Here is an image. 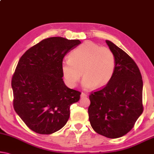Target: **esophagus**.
I'll list each match as a JSON object with an SVG mask.
<instances>
[{
	"label": "esophagus",
	"mask_w": 154,
	"mask_h": 154,
	"mask_svg": "<svg viewBox=\"0 0 154 154\" xmlns=\"http://www.w3.org/2000/svg\"><path fill=\"white\" fill-rule=\"evenodd\" d=\"M80 96H81V98H85V97H87V95L86 94H85V93H83V92H82Z\"/></svg>",
	"instance_id": "obj_1"
}]
</instances>
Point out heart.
I'll return each mask as SVG.
<instances>
[{"label": "heart", "mask_w": 154, "mask_h": 154, "mask_svg": "<svg viewBox=\"0 0 154 154\" xmlns=\"http://www.w3.org/2000/svg\"><path fill=\"white\" fill-rule=\"evenodd\" d=\"M61 68L65 81L70 87L76 85L82 73L83 88H102L112 79L116 58L108 47L87 41L69 54V60L63 61Z\"/></svg>", "instance_id": "1"}]
</instances>
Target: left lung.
I'll return each mask as SVG.
<instances>
[{
  "instance_id": "1",
  "label": "left lung",
  "mask_w": 154,
  "mask_h": 154,
  "mask_svg": "<svg viewBox=\"0 0 154 154\" xmlns=\"http://www.w3.org/2000/svg\"><path fill=\"white\" fill-rule=\"evenodd\" d=\"M106 43L115 56V72L104 88L89 96V119L96 133L118 138L133 128L143 112V82L133 59L112 42Z\"/></svg>"
}]
</instances>
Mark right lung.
<instances>
[{
	"label": "right lung",
	"mask_w": 154,
	"mask_h": 154,
	"mask_svg": "<svg viewBox=\"0 0 154 154\" xmlns=\"http://www.w3.org/2000/svg\"><path fill=\"white\" fill-rule=\"evenodd\" d=\"M81 43L79 40L51 37L31 47L21 56L11 79L14 108L36 133L51 134L67 123L70 106L80 92L63 80L65 56Z\"/></svg>",
	"instance_id": "obj_1"
}]
</instances>
